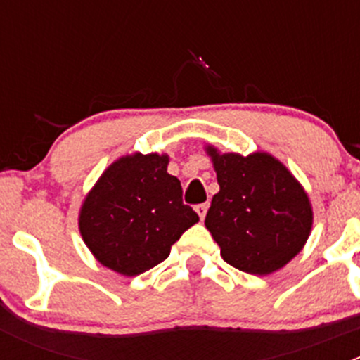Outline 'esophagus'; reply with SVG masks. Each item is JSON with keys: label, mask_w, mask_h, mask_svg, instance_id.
I'll return each instance as SVG.
<instances>
[{"label": "esophagus", "mask_w": 360, "mask_h": 360, "mask_svg": "<svg viewBox=\"0 0 360 360\" xmlns=\"http://www.w3.org/2000/svg\"><path fill=\"white\" fill-rule=\"evenodd\" d=\"M207 209H209V203H200V205L195 207V210H197V214L200 216V219H203L207 214Z\"/></svg>", "instance_id": "esophagus-1"}]
</instances>
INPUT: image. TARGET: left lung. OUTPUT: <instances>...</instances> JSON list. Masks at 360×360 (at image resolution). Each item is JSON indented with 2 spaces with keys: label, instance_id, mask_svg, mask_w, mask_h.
<instances>
[{
  "label": "left lung",
  "instance_id": "left-lung-1",
  "mask_svg": "<svg viewBox=\"0 0 360 360\" xmlns=\"http://www.w3.org/2000/svg\"><path fill=\"white\" fill-rule=\"evenodd\" d=\"M219 191L212 197L205 226L221 256L237 270L268 275L303 249L314 212L303 186L268 153L221 155L207 146Z\"/></svg>",
  "mask_w": 360,
  "mask_h": 360
}]
</instances>
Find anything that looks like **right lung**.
Masks as SVG:
<instances>
[{"label":"right lung","mask_w":360,"mask_h":360,"mask_svg":"<svg viewBox=\"0 0 360 360\" xmlns=\"http://www.w3.org/2000/svg\"><path fill=\"white\" fill-rule=\"evenodd\" d=\"M167 155H127L111 163L79 210V233L101 264L134 277L157 266L198 223Z\"/></svg>","instance_id":"1"}]
</instances>
